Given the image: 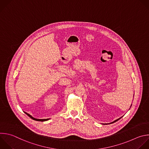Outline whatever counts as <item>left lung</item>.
I'll list each match as a JSON object with an SVG mask.
<instances>
[{
  "instance_id": "1",
  "label": "left lung",
  "mask_w": 149,
  "mask_h": 149,
  "mask_svg": "<svg viewBox=\"0 0 149 149\" xmlns=\"http://www.w3.org/2000/svg\"><path fill=\"white\" fill-rule=\"evenodd\" d=\"M131 106H132V105H131ZM131 106H130V107H131ZM122 117H123V116H122V117H120V118H119V119H116V120H115V121H113V122H111V123H111H111H114V122H116V121H117V120H119V119H120V118H122ZM102 124H104V125H105V124H107H107H108V123H102Z\"/></svg>"
}]
</instances>
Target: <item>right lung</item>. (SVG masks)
Wrapping results in <instances>:
<instances>
[{
  "mask_svg": "<svg viewBox=\"0 0 149 149\" xmlns=\"http://www.w3.org/2000/svg\"><path fill=\"white\" fill-rule=\"evenodd\" d=\"M27 116H29L30 118H31L32 119H33V120H37V121H40V122H44V121H47V120H49V119H36V118H33L31 115H30V114H29L28 113H27V112H24Z\"/></svg>",
  "mask_w": 149,
  "mask_h": 149,
  "instance_id": "1",
  "label": "right lung"
}]
</instances>
